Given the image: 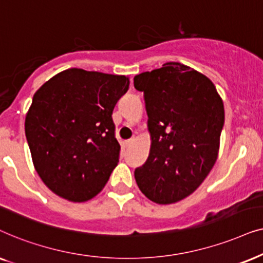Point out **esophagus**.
<instances>
[{
	"mask_svg": "<svg viewBox=\"0 0 263 263\" xmlns=\"http://www.w3.org/2000/svg\"><path fill=\"white\" fill-rule=\"evenodd\" d=\"M135 142V137H132L131 139H128V141H126L125 142V146H129V145H132V143Z\"/></svg>",
	"mask_w": 263,
	"mask_h": 263,
	"instance_id": "1",
	"label": "esophagus"
}]
</instances>
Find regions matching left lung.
Listing matches in <instances>:
<instances>
[{
    "instance_id": "left-lung-1",
    "label": "left lung",
    "mask_w": 263,
    "mask_h": 263,
    "mask_svg": "<svg viewBox=\"0 0 263 263\" xmlns=\"http://www.w3.org/2000/svg\"><path fill=\"white\" fill-rule=\"evenodd\" d=\"M144 93L152 148L135 170L138 187L150 201L171 204L191 195L218 157L225 110L212 80L179 62L134 79Z\"/></svg>"
}]
</instances>
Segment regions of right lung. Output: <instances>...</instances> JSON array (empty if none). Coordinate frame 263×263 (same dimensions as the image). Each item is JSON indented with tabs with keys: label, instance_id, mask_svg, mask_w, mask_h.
Here are the masks:
<instances>
[{
	"label": "right lung",
	"instance_id": "obj_1",
	"mask_svg": "<svg viewBox=\"0 0 263 263\" xmlns=\"http://www.w3.org/2000/svg\"><path fill=\"white\" fill-rule=\"evenodd\" d=\"M125 76L69 68L33 95L25 135L38 176L72 202L99 194L119 162L113 109L128 90Z\"/></svg>",
	"mask_w": 263,
	"mask_h": 263
}]
</instances>
